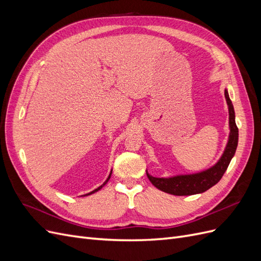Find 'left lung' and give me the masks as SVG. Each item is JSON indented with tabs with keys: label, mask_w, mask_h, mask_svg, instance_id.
<instances>
[{
	"label": "left lung",
	"mask_w": 261,
	"mask_h": 261,
	"mask_svg": "<svg viewBox=\"0 0 261 261\" xmlns=\"http://www.w3.org/2000/svg\"><path fill=\"white\" fill-rule=\"evenodd\" d=\"M224 96L228 108V126L230 135L224 151L219 161L211 168L193 174H179L170 177H154L147 172V176L152 185L160 191L175 196H189L201 194L215 186L225 173L228 164L235 154L239 143V128L235 123V112L232 101L225 89Z\"/></svg>",
	"instance_id": "8db88e82"
}]
</instances>
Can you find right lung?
<instances>
[{
	"label": "right lung",
	"instance_id": "obj_1",
	"mask_svg": "<svg viewBox=\"0 0 261 261\" xmlns=\"http://www.w3.org/2000/svg\"><path fill=\"white\" fill-rule=\"evenodd\" d=\"M111 174H112V170H111V173H110V174H109V176H108V178H107V180L105 181V183L103 184H102L101 186H99L98 188H96V189H94V191H92V192H90V193H88V194H86V195H83V196H89V195H91V194H94V193H97L98 191H100V189L102 188V187H103L107 183H108V180L110 179V177H111Z\"/></svg>",
	"mask_w": 261,
	"mask_h": 261
}]
</instances>
